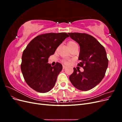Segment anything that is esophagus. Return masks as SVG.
I'll list each match as a JSON object with an SVG mask.
<instances>
[{"mask_svg":"<svg viewBox=\"0 0 122 122\" xmlns=\"http://www.w3.org/2000/svg\"><path fill=\"white\" fill-rule=\"evenodd\" d=\"M66 68H67V66H62V68H63V69H65Z\"/></svg>","mask_w":122,"mask_h":122,"instance_id":"esophagus-1","label":"esophagus"}]
</instances>
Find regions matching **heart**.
Listing matches in <instances>:
<instances>
[{
	"mask_svg": "<svg viewBox=\"0 0 122 122\" xmlns=\"http://www.w3.org/2000/svg\"><path fill=\"white\" fill-rule=\"evenodd\" d=\"M67 45L70 49H71V48H72L73 47H75L76 46H78L77 45V44L75 42L73 41H69L67 43ZM63 62L65 64H68L70 62V61H67V60H64V61H63Z\"/></svg>",
	"mask_w": 122,
	"mask_h": 122,
	"instance_id": "heart-1",
	"label": "heart"
}]
</instances>
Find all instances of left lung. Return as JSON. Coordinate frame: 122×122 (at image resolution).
Segmentation results:
<instances>
[{
	"label": "left lung",
	"instance_id": "obj_1",
	"mask_svg": "<svg viewBox=\"0 0 122 122\" xmlns=\"http://www.w3.org/2000/svg\"><path fill=\"white\" fill-rule=\"evenodd\" d=\"M80 46L78 66L84 71L74 68L70 81L77 89L86 91L94 88L104 78L108 61L104 47L93 36L78 32L68 33Z\"/></svg>",
	"mask_w": 122,
	"mask_h": 122
}]
</instances>
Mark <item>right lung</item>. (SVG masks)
<instances>
[{"label": "right lung", "mask_w": 122, "mask_h": 122, "mask_svg": "<svg viewBox=\"0 0 122 122\" xmlns=\"http://www.w3.org/2000/svg\"><path fill=\"white\" fill-rule=\"evenodd\" d=\"M69 36L66 32L41 35L26 47L22 56L21 70L26 82L33 90L45 93L54 86L62 66L56 62L52 67L48 63V58Z\"/></svg>", "instance_id": "obj_1"}]
</instances>
